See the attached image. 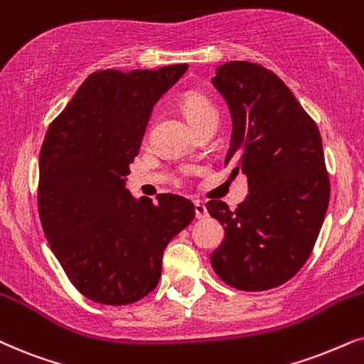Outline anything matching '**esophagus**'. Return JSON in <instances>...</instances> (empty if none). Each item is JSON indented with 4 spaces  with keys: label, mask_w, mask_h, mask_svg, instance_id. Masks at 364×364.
Wrapping results in <instances>:
<instances>
[{
    "label": "esophagus",
    "mask_w": 364,
    "mask_h": 364,
    "mask_svg": "<svg viewBox=\"0 0 364 364\" xmlns=\"http://www.w3.org/2000/svg\"><path fill=\"white\" fill-rule=\"evenodd\" d=\"M193 205H196V217H197V219H205V217H207V207H205L204 202L196 200V202H193Z\"/></svg>",
    "instance_id": "34e87169"
}]
</instances>
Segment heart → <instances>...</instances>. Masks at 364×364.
I'll return each mask as SVG.
<instances>
[{
	"label": "heart",
	"mask_w": 364,
	"mask_h": 364,
	"mask_svg": "<svg viewBox=\"0 0 364 364\" xmlns=\"http://www.w3.org/2000/svg\"><path fill=\"white\" fill-rule=\"evenodd\" d=\"M181 108L193 129H200L202 125L209 124V122H217V108L214 107L209 98L202 93L188 92L182 97Z\"/></svg>",
	"instance_id": "obj_1"
}]
</instances>
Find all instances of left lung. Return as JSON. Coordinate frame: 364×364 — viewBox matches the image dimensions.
<instances>
[{"label":"left lung","instance_id":"left-lung-1","mask_svg":"<svg viewBox=\"0 0 364 364\" xmlns=\"http://www.w3.org/2000/svg\"><path fill=\"white\" fill-rule=\"evenodd\" d=\"M232 117L224 165L245 173L249 196L230 210L209 200L225 229L212 252L215 274L240 291L289 281L313 252L329 204V176L316 122L286 83L251 61H228L212 78Z\"/></svg>","mask_w":364,"mask_h":364}]
</instances>
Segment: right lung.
<instances>
[{
  "label": "right lung",
  "instance_id": "obj_1",
  "mask_svg": "<svg viewBox=\"0 0 364 364\" xmlns=\"http://www.w3.org/2000/svg\"><path fill=\"white\" fill-rule=\"evenodd\" d=\"M187 68L92 73L46 130L41 228L72 284L95 303L132 304L154 291L165 247L196 217L176 193L135 200L125 188L154 105Z\"/></svg>",
  "mask_w": 364,
  "mask_h": 364
}]
</instances>
